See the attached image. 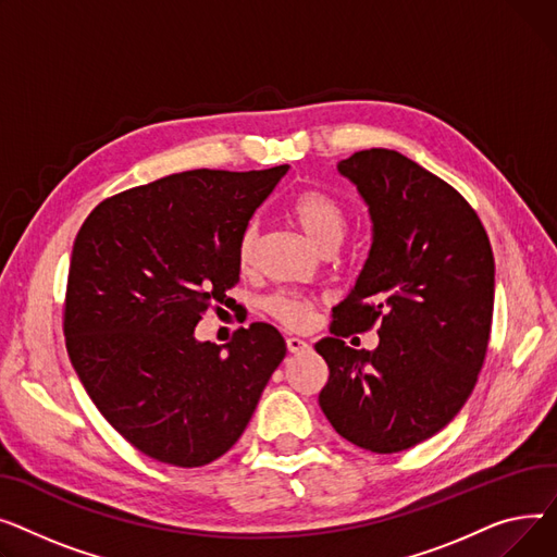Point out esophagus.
<instances>
[{
	"mask_svg": "<svg viewBox=\"0 0 557 557\" xmlns=\"http://www.w3.org/2000/svg\"><path fill=\"white\" fill-rule=\"evenodd\" d=\"M285 344H287V350L294 352V355H297V352H306V350L310 348V346H308L304 339H299V337H287Z\"/></svg>",
	"mask_w": 557,
	"mask_h": 557,
	"instance_id": "esophagus-1",
	"label": "esophagus"
}]
</instances>
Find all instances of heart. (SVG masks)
I'll use <instances>...</instances> for the list:
<instances>
[{"instance_id": "1", "label": "heart", "mask_w": 557, "mask_h": 557, "mask_svg": "<svg viewBox=\"0 0 557 557\" xmlns=\"http://www.w3.org/2000/svg\"><path fill=\"white\" fill-rule=\"evenodd\" d=\"M289 215L299 224L308 243L317 249L325 245H339L348 226L344 207L321 190H301L289 205ZM256 247L258 228L249 224L238 243V265L243 270L251 268ZM268 310L274 319L285 323L287 329H304L312 319V306L306 299L297 297V294H276V297L268 301Z\"/></svg>"}]
</instances>
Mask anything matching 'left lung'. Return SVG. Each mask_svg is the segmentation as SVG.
I'll return each instance as SVG.
<instances>
[{"label":"left lung","instance_id":"left-lung-1","mask_svg":"<svg viewBox=\"0 0 557 557\" xmlns=\"http://www.w3.org/2000/svg\"><path fill=\"white\" fill-rule=\"evenodd\" d=\"M337 171L371 218V249L333 337L319 407L352 445L394 454L438 434L476 384L495 306V258L472 207L441 177L386 148L355 152ZM379 321L375 351L341 339Z\"/></svg>","mask_w":557,"mask_h":557}]
</instances>
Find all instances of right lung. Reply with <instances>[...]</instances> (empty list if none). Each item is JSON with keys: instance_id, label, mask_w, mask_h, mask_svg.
I'll use <instances>...</instances> for the list:
<instances>
[{"instance_id": "1", "label": "right lung", "mask_w": 557, "mask_h": 557, "mask_svg": "<svg viewBox=\"0 0 557 557\" xmlns=\"http://www.w3.org/2000/svg\"><path fill=\"white\" fill-rule=\"evenodd\" d=\"M287 171L169 175L114 195L81 226L64 306L72 367L96 409L154 461L220 459L283 362L285 342L265 321L226 346L200 342L195 325L232 301L240 236Z\"/></svg>"}]
</instances>
